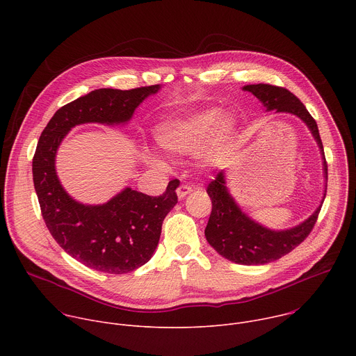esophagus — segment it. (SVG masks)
<instances>
[{
    "instance_id": "1",
    "label": "esophagus",
    "mask_w": 356,
    "mask_h": 356,
    "mask_svg": "<svg viewBox=\"0 0 356 356\" xmlns=\"http://www.w3.org/2000/svg\"><path fill=\"white\" fill-rule=\"evenodd\" d=\"M193 191V188L190 186H186V184H181L179 188H177V197L179 200H183L186 195H188L190 193Z\"/></svg>"
}]
</instances>
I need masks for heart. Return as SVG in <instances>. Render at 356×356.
I'll return each instance as SVG.
<instances>
[{
  "label": "heart",
  "mask_w": 356,
  "mask_h": 356,
  "mask_svg": "<svg viewBox=\"0 0 356 356\" xmlns=\"http://www.w3.org/2000/svg\"><path fill=\"white\" fill-rule=\"evenodd\" d=\"M235 131V121L213 107L159 122L154 128V139L161 149L176 155L193 154L202 147L201 162L216 165L228 155ZM145 159L149 163L161 165V161L150 154H146Z\"/></svg>",
  "instance_id": "obj_1"
}]
</instances>
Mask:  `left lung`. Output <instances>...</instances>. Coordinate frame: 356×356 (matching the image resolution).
I'll list each match as a JSON object with an SVG mask.
<instances>
[{"label":"left lung","instance_id":"left-lung-1","mask_svg":"<svg viewBox=\"0 0 356 356\" xmlns=\"http://www.w3.org/2000/svg\"><path fill=\"white\" fill-rule=\"evenodd\" d=\"M242 90L255 95L266 113L276 111L291 114L306 124L318 145L325 181L320 206L307 220L286 229H272L250 218L239 207L227 187L225 172L221 170L217 175V179L213 180L207 188L213 202V211L204 231L206 239L222 258L238 265L252 266L280 259L307 238L317 221L325 198L328 173L317 122L294 94L286 88L270 84H249L243 86Z\"/></svg>","mask_w":356,"mask_h":356}]
</instances>
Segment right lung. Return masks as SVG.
Here are the masks:
<instances>
[{"label":"right lung","mask_w":356,"mask_h":356,"mask_svg":"<svg viewBox=\"0 0 356 356\" xmlns=\"http://www.w3.org/2000/svg\"><path fill=\"white\" fill-rule=\"evenodd\" d=\"M161 88L156 84L90 91L59 108L39 138L32 173L42 217L62 249L94 270L124 275L149 262L159 243L163 220L177 202L180 181H169L159 197L125 187L103 204H84L59 180L58 150L77 125H127L142 101Z\"/></svg>","instance_id":"1"}]
</instances>
